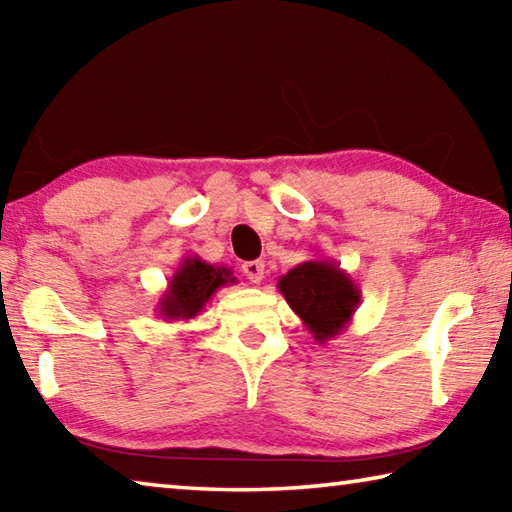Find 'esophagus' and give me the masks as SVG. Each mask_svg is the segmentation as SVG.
I'll return each instance as SVG.
<instances>
[{
    "label": "esophagus",
    "mask_w": 512,
    "mask_h": 512,
    "mask_svg": "<svg viewBox=\"0 0 512 512\" xmlns=\"http://www.w3.org/2000/svg\"><path fill=\"white\" fill-rule=\"evenodd\" d=\"M241 268H244V275L248 277L250 282H253V284L262 282V277H264V262H246Z\"/></svg>",
    "instance_id": "esophagus-1"
}]
</instances>
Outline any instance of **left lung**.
Segmentation results:
<instances>
[{"mask_svg": "<svg viewBox=\"0 0 512 512\" xmlns=\"http://www.w3.org/2000/svg\"><path fill=\"white\" fill-rule=\"evenodd\" d=\"M277 291L318 345L339 336L350 325L361 302V289L350 273L327 257L309 259L291 268L277 280Z\"/></svg>", "mask_w": 512, "mask_h": 512, "instance_id": "left-lung-1", "label": "left lung"}]
</instances>
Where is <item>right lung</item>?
<instances>
[{"mask_svg":"<svg viewBox=\"0 0 512 512\" xmlns=\"http://www.w3.org/2000/svg\"><path fill=\"white\" fill-rule=\"evenodd\" d=\"M235 282L237 277L232 275L230 268L214 266L198 255H187L169 277L167 289L162 291L155 311L167 323H176V320L187 323L201 314L216 291Z\"/></svg>","mask_w":512,"mask_h":512,"instance_id":"obj_1","label":"right lung"}]
</instances>
